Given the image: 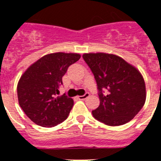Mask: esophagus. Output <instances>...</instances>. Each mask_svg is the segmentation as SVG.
<instances>
[{"instance_id":"obj_1","label":"esophagus","mask_w":161,"mask_h":161,"mask_svg":"<svg viewBox=\"0 0 161 161\" xmlns=\"http://www.w3.org/2000/svg\"><path fill=\"white\" fill-rule=\"evenodd\" d=\"M88 97H89V93H86L84 95L78 96V99H80V100H84V99H86V98H88Z\"/></svg>"}]
</instances>
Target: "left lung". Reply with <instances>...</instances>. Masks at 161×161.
Returning a JSON list of instances; mask_svg holds the SVG:
<instances>
[{
    "label": "left lung",
    "mask_w": 161,
    "mask_h": 161,
    "mask_svg": "<svg viewBox=\"0 0 161 161\" xmlns=\"http://www.w3.org/2000/svg\"><path fill=\"white\" fill-rule=\"evenodd\" d=\"M83 58L97 82L100 103L93 110L96 119L110 126L130 122L145 103L146 89L142 74L114 54L84 53ZM109 92L103 95V90Z\"/></svg>",
    "instance_id": "8db88e82"
}]
</instances>
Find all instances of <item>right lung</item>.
<instances>
[{
  "instance_id": "obj_1",
  "label": "right lung",
  "mask_w": 161,
  "mask_h": 161,
  "mask_svg": "<svg viewBox=\"0 0 161 161\" xmlns=\"http://www.w3.org/2000/svg\"><path fill=\"white\" fill-rule=\"evenodd\" d=\"M80 58V54L72 53L47 54L21 75L17 83L19 105L36 125L53 127L68 118L73 99L57 94L68 68Z\"/></svg>"
}]
</instances>
